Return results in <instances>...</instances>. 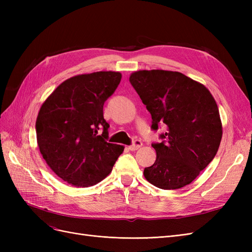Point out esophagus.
<instances>
[{"label": "esophagus", "instance_id": "34e87169", "mask_svg": "<svg viewBox=\"0 0 252 252\" xmlns=\"http://www.w3.org/2000/svg\"><path fill=\"white\" fill-rule=\"evenodd\" d=\"M143 143L140 141V140H134L133 143L130 145V146H128V149L131 150V151H134V150H138L139 148L142 147Z\"/></svg>", "mask_w": 252, "mask_h": 252}]
</instances>
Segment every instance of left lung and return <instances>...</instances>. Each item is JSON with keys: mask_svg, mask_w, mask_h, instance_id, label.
I'll return each instance as SVG.
<instances>
[{"mask_svg": "<svg viewBox=\"0 0 252 252\" xmlns=\"http://www.w3.org/2000/svg\"><path fill=\"white\" fill-rule=\"evenodd\" d=\"M151 114V129L161 143H152L157 159L144 177L161 189L190 184L216 157L222 140L218 105L203 84L178 71L140 70L129 78Z\"/></svg>", "mask_w": 252, "mask_h": 252, "instance_id": "8db88e82", "label": "left lung"}]
</instances>
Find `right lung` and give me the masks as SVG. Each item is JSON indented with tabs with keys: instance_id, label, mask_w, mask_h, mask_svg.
<instances>
[{
	"instance_id": "1",
	"label": "right lung",
	"mask_w": 252,
	"mask_h": 252,
	"mask_svg": "<svg viewBox=\"0 0 252 252\" xmlns=\"http://www.w3.org/2000/svg\"><path fill=\"white\" fill-rule=\"evenodd\" d=\"M121 79L114 71L75 75L43 103L35 122L37 145L51 170L68 184H97L123 152V146L107 142L109 124L103 116Z\"/></svg>"
}]
</instances>
